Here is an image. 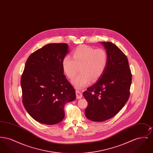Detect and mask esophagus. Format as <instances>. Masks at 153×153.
Here are the masks:
<instances>
[{"mask_svg":"<svg viewBox=\"0 0 153 153\" xmlns=\"http://www.w3.org/2000/svg\"><path fill=\"white\" fill-rule=\"evenodd\" d=\"M76 98H77V99H80L81 98H82V93L80 92L79 91L77 90V91H76Z\"/></svg>","mask_w":153,"mask_h":153,"instance_id":"obj_1","label":"esophagus"}]
</instances>
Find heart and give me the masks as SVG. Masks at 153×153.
I'll return each mask as SVG.
<instances>
[{"mask_svg": "<svg viewBox=\"0 0 153 153\" xmlns=\"http://www.w3.org/2000/svg\"><path fill=\"white\" fill-rule=\"evenodd\" d=\"M73 58L65 56L62 62V66L66 76L72 79L79 72L72 82L77 88L86 86L92 81L99 79L104 74L108 65V57L106 51L87 45H81L72 53Z\"/></svg>", "mask_w": 153, "mask_h": 153, "instance_id": "b5f03b06", "label": "heart"}]
</instances>
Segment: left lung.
I'll return each instance as SVG.
<instances>
[{"mask_svg": "<svg viewBox=\"0 0 153 153\" xmlns=\"http://www.w3.org/2000/svg\"><path fill=\"white\" fill-rule=\"evenodd\" d=\"M108 54L107 68L102 77L83 96L88 102L85 115L94 122H103L115 116L130 96L131 70L126 56L115 44L102 42Z\"/></svg>", "mask_w": 153, "mask_h": 153, "instance_id": "8db88e82", "label": "left lung"}]
</instances>
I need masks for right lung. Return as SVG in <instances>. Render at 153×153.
Wrapping results in <instances>:
<instances>
[{"label": "right lung", "mask_w": 153, "mask_h": 153, "mask_svg": "<svg viewBox=\"0 0 153 153\" xmlns=\"http://www.w3.org/2000/svg\"><path fill=\"white\" fill-rule=\"evenodd\" d=\"M68 49L64 43L48 44L26 61L21 80L22 102L28 114L39 123L61 122L65 117V105L76 97L62 66Z\"/></svg>", "instance_id": "right-lung-1"}]
</instances>
